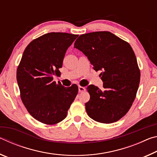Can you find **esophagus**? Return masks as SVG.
Listing matches in <instances>:
<instances>
[{"mask_svg": "<svg viewBox=\"0 0 157 157\" xmlns=\"http://www.w3.org/2000/svg\"><path fill=\"white\" fill-rule=\"evenodd\" d=\"M78 89H79V93L83 92V91H85V90H86V89H85V87L81 86H78Z\"/></svg>", "mask_w": 157, "mask_h": 157, "instance_id": "esophagus-1", "label": "esophagus"}]
</instances>
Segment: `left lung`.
Masks as SVG:
<instances>
[{"label": "left lung", "instance_id": "obj_1", "mask_svg": "<svg viewBox=\"0 0 157 157\" xmlns=\"http://www.w3.org/2000/svg\"><path fill=\"white\" fill-rule=\"evenodd\" d=\"M74 48L88 57L95 71H102L100 76L104 89L94 85L87 87V114L102 123L120 120L132 107L140 83V73L132 48L107 31L82 34Z\"/></svg>", "mask_w": 157, "mask_h": 157}]
</instances>
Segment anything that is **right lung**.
I'll return each instance as SVG.
<instances>
[{
  "mask_svg": "<svg viewBox=\"0 0 157 157\" xmlns=\"http://www.w3.org/2000/svg\"><path fill=\"white\" fill-rule=\"evenodd\" d=\"M78 34L50 33L31 41L17 68L21 100L29 113L39 122L55 124L62 121L75 100L78 87L63 86L53 81L59 72L68 47Z\"/></svg>",
  "mask_w": 157,
  "mask_h": 157,
  "instance_id": "right-lung-1",
  "label": "right lung"
}]
</instances>
